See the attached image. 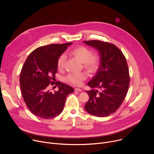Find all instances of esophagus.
Instances as JSON below:
<instances>
[{
  "instance_id": "1",
  "label": "esophagus",
  "mask_w": 154,
  "mask_h": 154,
  "mask_svg": "<svg viewBox=\"0 0 154 154\" xmlns=\"http://www.w3.org/2000/svg\"><path fill=\"white\" fill-rule=\"evenodd\" d=\"M74 90L75 92H82V91L81 89L78 88H76L74 89Z\"/></svg>"
}]
</instances>
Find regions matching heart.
<instances>
[{
    "label": "heart",
    "instance_id": "obj_1",
    "mask_svg": "<svg viewBox=\"0 0 154 154\" xmlns=\"http://www.w3.org/2000/svg\"><path fill=\"white\" fill-rule=\"evenodd\" d=\"M71 54L80 61L83 63L84 68L90 73H94L99 68L100 61L97 57L93 55L91 49L85 46H79L71 51ZM66 61V56L61 55L57 61V67L59 69H63ZM86 79L85 72L79 74H69L66 78V80L75 85H81L84 80Z\"/></svg>",
    "mask_w": 154,
    "mask_h": 154
}]
</instances>
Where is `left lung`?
Returning <instances> with one entry per match:
<instances>
[{
	"label": "left lung",
	"instance_id": "1",
	"mask_svg": "<svg viewBox=\"0 0 154 154\" xmlns=\"http://www.w3.org/2000/svg\"><path fill=\"white\" fill-rule=\"evenodd\" d=\"M83 42L95 48L100 55L99 68L88 85L100 91H86L90 99L85 109L95 116H108L119 108L127 95L130 83L127 63L122 51L113 44L99 40Z\"/></svg>",
	"mask_w": 154,
	"mask_h": 154
}]
</instances>
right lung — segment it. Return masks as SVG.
Returning <instances> with one entry per match:
<instances>
[{"instance_id":"1","label":"right lung","mask_w":154,"mask_h":154,"mask_svg":"<svg viewBox=\"0 0 154 154\" xmlns=\"http://www.w3.org/2000/svg\"><path fill=\"white\" fill-rule=\"evenodd\" d=\"M71 44L39 47L29 54L22 68L19 78L22 96L29 110L39 118L52 119L58 116L68 95L74 91L66 84L54 82L58 59ZM55 84L59 89L52 93L50 87Z\"/></svg>"}]
</instances>
